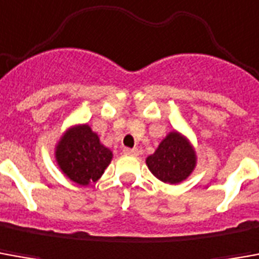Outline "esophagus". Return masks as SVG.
Instances as JSON below:
<instances>
[{
  "label": "esophagus",
  "instance_id": "obj_1",
  "mask_svg": "<svg viewBox=\"0 0 259 259\" xmlns=\"http://www.w3.org/2000/svg\"><path fill=\"white\" fill-rule=\"evenodd\" d=\"M123 153L124 154H129V155H137V148H127V147H124L123 148Z\"/></svg>",
  "mask_w": 259,
  "mask_h": 259
}]
</instances>
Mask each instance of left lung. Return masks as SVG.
Returning <instances> with one entry per match:
<instances>
[{"label":"left lung","mask_w":259,"mask_h":259,"mask_svg":"<svg viewBox=\"0 0 259 259\" xmlns=\"http://www.w3.org/2000/svg\"><path fill=\"white\" fill-rule=\"evenodd\" d=\"M146 162L155 178L165 184H180L192 174L196 153L185 136L171 132Z\"/></svg>","instance_id":"left-lung-1"}]
</instances>
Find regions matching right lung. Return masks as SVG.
<instances>
[{"instance_id": "1", "label": "right lung", "mask_w": 259, "mask_h": 259, "mask_svg": "<svg viewBox=\"0 0 259 259\" xmlns=\"http://www.w3.org/2000/svg\"><path fill=\"white\" fill-rule=\"evenodd\" d=\"M113 154L99 142L88 124L67 130L56 146V161L63 174L78 185H90L102 177Z\"/></svg>"}]
</instances>
